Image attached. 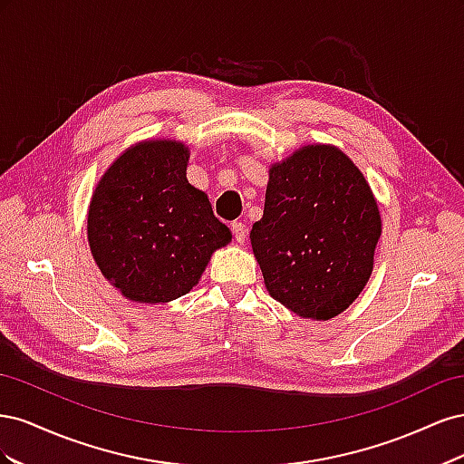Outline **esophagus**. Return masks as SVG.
Instances as JSON below:
<instances>
[{"instance_id": "1", "label": "esophagus", "mask_w": 464, "mask_h": 464, "mask_svg": "<svg viewBox=\"0 0 464 464\" xmlns=\"http://www.w3.org/2000/svg\"><path fill=\"white\" fill-rule=\"evenodd\" d=\"M230 228H232V232H234L236 242H237V244H244L246 237H247V227H246V224L240 222V220H234Z\"/></svg>"}]
</instances>
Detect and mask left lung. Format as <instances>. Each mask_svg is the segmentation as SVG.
Wrapping results in <instances>:
<instances>
[{
  "label": "left lung",
  "mask_w": 464,
  "mask_h": 464,
  "mask_svg": "<svg viewBox=\"0 0 464 464\" xmlns=\"http://www.w3.org/2000/svg\"><path fill=\"white\" fill-rule=\"evenodd\" d=\"M382 218L344 152L312 145L271 168L251 247L271 296L300 317L331 319L366 286Z\"/></svg>",
  "instance_id": "left-lung-1"
}]
</instances>
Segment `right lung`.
<instances>
[{
	"mask_svg": "<svg viewBox=\"0 0 464 464\" xmlns=\"http://www.w3.org/2000/svg\"><path fill=\"white\" fill-rule=\"evenodd\" d=\"M188 149L147 141L125 150L96 186L89 244L125 298L164 304L188 294L230 230L188 178Z\"/></svg>",
	"mask_w": 464,
	"mask_h": 464,
	"instance_id": "right-lung-1",
	"label": "right lung"
}]
</instances>
